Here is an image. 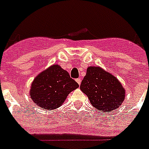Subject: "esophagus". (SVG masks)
Masks as SVG:
<instances>
[{
    "instance_id": "34e87169",
    "label": "esophagus",
    "mask_w": 149,
    "mask_h": 149,
    "mask_svg": "<svg viewBox=\"0 0 149 149\" xmlns=\"http://www.w3.org/2000/svg\"><path fill=\"white\" fill-rule=\"evenodd\" d=\"M76 81H77V82L78 84H79V85H80V83H81V80H80V78H77V80H76Z\"/></svg>"
}]
</instances>
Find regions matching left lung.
<instances>
[{
    "label": "left lung",
    "mask_w": 149,
    "mask_h": 149,
    "mask_svg": "<svg viewBox=\"0 0 149 149\" xmlns=\"http://www.w3.org/2000/svg\"><path fill=\"white\" fill-rule=\"evenodd\" d=\"M80 90L88 97L91 105L100 112H110L118 108L125 98V90L114 76L100 67L87 69Z\"/></svg>",
    "instance_id": "8db88e82"
}]
</instances>
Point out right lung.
I'll return each instance as SVG.
<instances>
[{
  "mask_svg": "<svg viewBox=\"0 0 149 149\" xmlns=\"http://www.w3.org/2000/svg\"><path fill=\"white\" fill-rule=\"evenodd\" d=\"M78 87L68 72L58 65H53L34 79L30 95L41 108L50 111L62 105L68 95Z\"/></svg>",
  "mask_w": 149,
  "mask_h": 149,
  "instance_id": "add662e5",
  "label": "right lung"
}]
</instances>
